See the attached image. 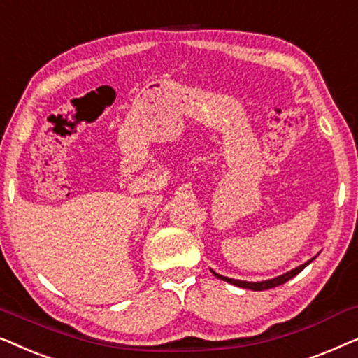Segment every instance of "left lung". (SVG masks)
I'll list each match as a JSON object with an SVG mask.
<instances>
[{"instance_id":"8db88e82","label":"left lung","mask_w":358,"mask_h":358,"mask_svg":"<svg viewBox=\"0 0 358 358\" xmlns=\"http://www.w3.org/2000/svg\"><path fill=\"white\" fill-rule=\"evenodd\" d=\"M315 258H316V256H315ZM315 258H311L310 261H306L305 264L299 266V268H295V269L289 271V273H285V274H282V275H278V278H274V279L261 280V282H246V280H238V279L225 278V275H220V274H217V273H214L213 269H210V273H213L217 279L229 282V284H231V285L241 287V289H250V290H268V289H273V287H278V285L285 284L287 280H290L292 278H295V275L299 274V273H301V271H303V269L306 268V266H308V264L311 263V261H313Z\"/></svg>"}]
</instances>
